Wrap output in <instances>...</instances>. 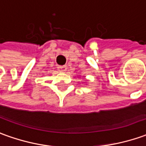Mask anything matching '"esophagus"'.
I'll return each instance as SVG.
<instances>
[{"mask_svg": "<svg viewBox=\"0 0 146 146\" xmlns=\"http://www.w3.org/2000/svg\"><path fill=\"white\" fill-rule=\"evenodd\" d=\"M57 69H58V71L60 72V73H64V72H65L67 70V67L66 66H58Z\"/></svg>", "mask_w": 146, "mask_h": 146, "instance_id": "esophagus-1", "label": "esophagus"}]
</instances>
